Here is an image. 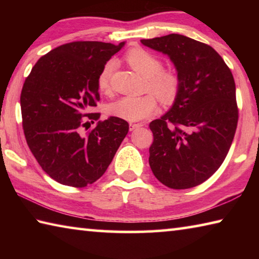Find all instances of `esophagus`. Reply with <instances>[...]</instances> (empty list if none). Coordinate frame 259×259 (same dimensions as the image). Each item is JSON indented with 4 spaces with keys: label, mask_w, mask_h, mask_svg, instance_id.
Returning <instances> with one entry per match:
<instances>
[{
    "label": "esophagus",
    "mask_w": 259,
    "mask_h": 259,
    "mask_svg": "<svg viewBox=\"0 0 259 259\" xmlns=\"http://www.w3.org/2000/svg\"><path fill=\"white\" fill-rule=\"evenodd\" d=\"M130 130L133 131V130H136V129H138V128H140V126H143V124L142 123H130Z\"/></svg>",
    "instance_id": "obj_1"
}]
</instances>
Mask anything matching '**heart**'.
<instances>
[{"mask_svg": "<svg viewBox=\"0 0 259 259\" xmlns=\"http://www.w3.org/2000/svg\"><path fill=\"white\" fill-rule=\"evenodd\" d=\"M125 59L136 72L145 77V90L151 91L163 104H171L177 98L181 78L171 69L162 68V61L155 55L142 48H133ZM115 68V60H108L100 71L97 84L100 91L109 89V80ZM152 94L143 96H123L107 106L109 115L135 122L144 120L156 111L157 102Z\"/></svg>", "mask_w": 259, "mask_h": 259, "instance_id": "obj_1", "label": "heart"}]
</instances>
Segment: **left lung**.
Masks as SVG:
<instances>
[{
  "instance_id": "obj_1",
  "label": "left lung",
  "mask_w": 259,
  "mask_h": 259,
  "mask_svg": "<svg viewBox=\"0 0 259 259\" xmlns=\"http://www.w3.org/2000/svg\"><path fill=\"white\" fill-rule=\"evenodd\" d=\"M140 42L168 56L181 78L172 106L150 123L152 171L174 190L200 185L217 171L233 142L239 117L233 75L213 48L184 35Z\"/></svg>"
}]
</instances>
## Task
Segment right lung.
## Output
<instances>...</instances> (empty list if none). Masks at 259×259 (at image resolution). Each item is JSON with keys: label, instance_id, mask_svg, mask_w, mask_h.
I'll return each instance as SVG.
<instances>
[{"label": "right lung", "instance_id": "add662e5", "mask_svg": "<svg viewBox=\"0 0 259 259\" xmlns=\"http://www.w3.org/2000/svg\"><path fill=\"white\" fill-rule=\"evenodd\" d=\"M120 45L78 41L42 56L25 80L20 95L23 128L41 168L63 185L84 187L103 176L128 134L119 117L98 121L88 113L99 100L98 75Z\"/></svg>", "mask_w": 259, "mask_h": 259}]
</instances>
